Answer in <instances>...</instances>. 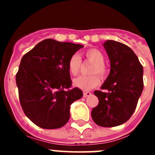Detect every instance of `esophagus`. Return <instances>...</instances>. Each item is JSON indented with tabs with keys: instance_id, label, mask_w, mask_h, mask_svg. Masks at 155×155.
I'll list each match as a JSON object with an SVG mask.
<instances>
[{
	"instance_id": "34e87169",
	"label": "esophagus",
	"mask_w": 155,
	"mask_h": 155,
	"mask_svg": "<svg viewBox=\"0 0 155 155\" xmlns=\"http://www.w3.org/2000/svg\"><path fill=\"white\" fill-rule=\"evenodd\" d=\"M91 94V93L89 92V91H84V93H83V95H84V98L90 96Z\"/></svg>"
}]
</instances>
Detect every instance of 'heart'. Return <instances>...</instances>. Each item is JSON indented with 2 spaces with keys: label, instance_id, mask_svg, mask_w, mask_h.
Returning a JSON list of instances; mask_svg holds the SVG:
<instances>
[{
  "label": "heart",
  "instance_id": "b5f03b06",
  "mask_svg": "<svg viewBox=\"0 0 155 155\" xmlns=\"http://www.w3.org/2000/svg\"><path fill=\"white\" fill-rule=\"evenodd\" d=\"M84 58L89 62L93 63L90 70V76H81L74 80L75 87L83 91H89L100 84V78H105L107 71L105 66V56L97 49H89L84 53ZM81 59L78 53H74L70 57L68 67L70 74L76 76L79 73L81 67Z\"/></svg>",
  "mask_w": 155,
  "mask_h": 155
}]
</instances>
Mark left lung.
<instances>
[{
  "mask_svg": "<svg viewBox=\"0 0 155 155\" xmlns=\"http://www.w3.org/2000/svg\"><path fill=\"white\" fill-rule=\"evenodd\" d=\"M110 60L109 75L94 91L98 104L91 111L93 121L100 127H113L124 124L136 109L143 88V66L127 45L113 40L103 44Z\"/></svg>",
  "mask_w": 155,
  "mask_h": 155,
  "instance_id": "obj_1",
  "label": "left lung"
}]
</instances>
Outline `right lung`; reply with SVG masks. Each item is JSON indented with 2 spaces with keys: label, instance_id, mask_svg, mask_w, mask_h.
Instances as JSON below:
<instances>
[{
  "label": "right lung",
  "instance_id": "right-lung-1",
  "mask_svg": "<svg viewBox=\"0 0 155 155\" xmlns=\"http://www.w3.org/2000/svg\"><path fill=\"white\" fill-rule=\"evenodd\" d=\"M82 45L46 39L21 58L16 74L19 101L25 116L43 129L64 127L70 106L83 92L72 88L68 61Z\"/></svg>",
  "mask_w": 155,
  "mask_h": 155
}]
</instances>
